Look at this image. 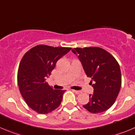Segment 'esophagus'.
<instances>
[{
  "instance_id": "1",
  "label": "esophagus",
  "mask_w": 135,
  "mask_h": 135,
  "mask_svg": "<svg viewBox=\"0 0 135 135\" xmlns=\"http://www.w3.org/2000/svg\"><path fill=\"white\" fill-rule=\"evenodd\" d=\"M72 91H73V92H74V93H75V94H80V93H81V91H78V90H72Z\"/></svg>"
}]
</instances>
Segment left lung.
<instances>
[{
  "label": "left lung",
  "mask_w": 135,
  "mask_h": 135,
  "mask_svg": "<svg viewBox=\"0 0 135 135\" xmlns=\"http://www.w3.org/2000/svg\"><path fill=\"white\" fill-rule=\"evenodd\" d=\"M82 62L86 74L91 78L94 94L84 108L92 113L108 110L115 102L121 86V74L117 60L109 52L98 47L72 49Z\"/></svg>",
  "instance_id": "obj_1"
}]
</instances>
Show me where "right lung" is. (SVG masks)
Returning a JSON list of instances; mask_svg holds the SVG:
<instances>
[{"mask_svg":"<svg viewBox=\"0 0 135 135\" xmlns=\"http://www.w3.org/2000/svg\"><path fill=\"white\" fill-rule=\"evenodd\" d=\"M70 49V47L38 45L22 57L17 76L18 87L27 105L37 113L47 114L61 104L65 91L54 90L45 80L57 61Z\"/></svg>","mask_w":135,"mask_h":135,"instance_id":"1","label":"right lung"}]
</instances>
